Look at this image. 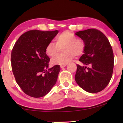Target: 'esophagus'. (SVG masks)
<instances>
[{
	"mask_svg": "<svg viewBox=\"0 0 123 123\" xmlns=\"http://www.w3.org/2000/svg\"><path fill=\"white\" fill-rule=\"evenodd\" d=\"M67 65V64H65V65H60V68H64V67L66 66Z\"/></svg>",
	"mask_w": 123,
	"mask_h": 123,
	"instance_id": "34e87169",
	"label": "esophagus"
}]
</instances>
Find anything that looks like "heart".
Masks as SVG:
<instances>
[{
    "instance_id": "1",
    "label": "heart",
    "mask_w": 123,
    "mask_h": 123,
    "mask_svg": "<svg viewBox=\"0 0 123 123\" xmlns=\"http://www.w3.org/2000/svg\"><path fill=\"white\" fill-rule=\"evenodd\" d=\"M56 43H48L45 48V53L49 56L52 57L56 54L59 48H62L64 53L59 54L51 59L54 65H65L73 59L75 55L79 56L83 53L85 48V43L81 39L77 38L73 33L70 32H63L55 38Z\"/></svg>"
}]
</instances>
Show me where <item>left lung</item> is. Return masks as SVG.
Segmentation results:
<instances>
[{
  "label": "left lung",
  "instance_id": "1",
  "mask_svg": "<svg viewBox=\"0 0 123 123\" xmlns=\"http://www.w3.org/2000/svg\"><path fill=\"white\" fill-rule=\"evenodd\" d=\"M85 43L84 54L79 60L85 66L77 65L75 80L89 93H97L108 85L114 68V54L109 41L101 32L94 28L75 33ZM86 65H90L87 68Z\"/></svg>",
  "mask_w": 123,
  "mask_h": 123
}]
</instances>
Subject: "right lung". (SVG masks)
Wrapping results in <instances>:
<instances>
[{"instance_id": "obj_1", "label": "right lung", "mask_w": 123, "mask_h": 123, "mask_svg": "<svg viewBox=\"0 0 123 123\" xmlns=\"http://www.w3.org/2000/svg\"><path fill=\"white\" fill-rule=\"evenodd\" d=\"M58 32L31 30L22 35L14 45L11 54L13 73L20 88L30 96H44L56 83L60 65L49 68L50 58L45 48Z\"/></svg>"}]
</instances>
